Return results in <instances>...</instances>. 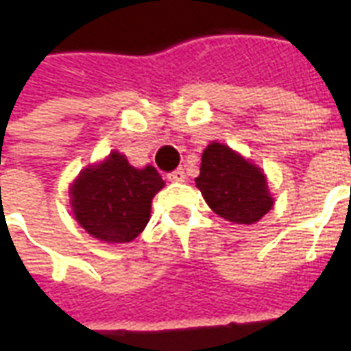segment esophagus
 <instances>
[{"label":"esophagus","mask_w":351,"mask_h":351,"mask_svg":"<svg viewBox=\"0 0 351 351\" xmlns=\"http://www.w3.org/2000/svg\"><path fill=\"white\" fill-rule=\"evenodd\" d=\"M167 178L171 182H184L186 180V173H184V169H176L173 173H169Z\"/></svg>","instance_id":"esophagus-1"}]
</instances>
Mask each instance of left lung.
<instances>
[{"mask_svg":"<svg viewBox=\"0 0 351 351\" xmlns=\"http://www.w3.org/2000/svg\"><path fill=\"white\" fill-rule=\"evenodd\" d=\"M195 186L206 205L220 218L233 223L252 226L274 205L261 167L216 141L203 150Z\"/></svg>","mask_w":351,"mask_h":351,"instance_id":"left-lung-1","label":"left lung"}]
</instances>
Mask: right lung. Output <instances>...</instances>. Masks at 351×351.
Here are the masks:
<instances>
[{"label":"right lung","instance_id":"obj_1","mask_svg":"<svg viewBox=\"0 0 351 351\" xmlns=\"http://www.w3.org/2000/svg\"><path fill=\"white\" fill-rule=\"evenodd\" d=\"M165 186L160 173L137 169L118 150L88 165L69 186V203L80 228L101 243L137 239L150 220L152 199Z\"/></svg>","mask_w":351,"mask_h":351}]
</instances>
